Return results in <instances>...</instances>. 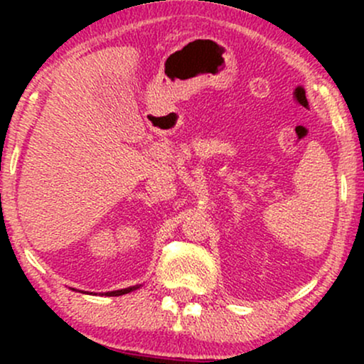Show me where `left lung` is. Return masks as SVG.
<instances>
[{
	"label": "left lung",
	"mask_w": 364,
	"mask_h": 364,
	"mask_svg": "<svg viewBox=\"0 0 364 364\" xmlns=\"http://www.w3.org/2000/svg\"><path fill=\"white\" fill-rule=\"evenodd\" d=\"M129 291H133V289H127V291H121V292H118V294H116V292H114V294H112V296H119V294H124V292H129Z\"/></svg>",
	"instance_id": "8db88e82"
}]
</instances>
